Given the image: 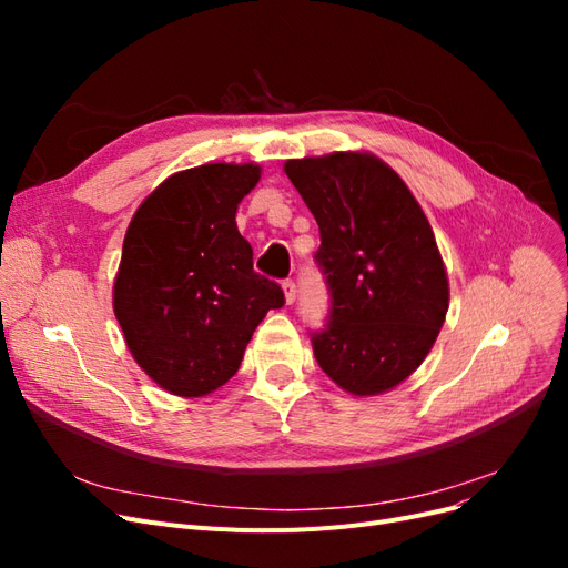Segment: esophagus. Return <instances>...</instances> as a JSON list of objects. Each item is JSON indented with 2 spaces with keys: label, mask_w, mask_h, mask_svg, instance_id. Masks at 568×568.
Segmentation results:
<instances>
[{
  "label": "esophagus",
  "mask_w": 568,
  "mask_h": 568,
  "mask_svg": "<svg viewBox=\"0 0 568 568\" xmlns=\"http://www.w3.org/2000/svg\"><path fill=\"white\" fill-rule=\"evenodd\" d=\"M282 288H284V298H286V303H288V305L294 303V301H296V284L291 282V280H284V282H282Z\"/></svg>",
  "instance_id": "1"
}]
</instances>
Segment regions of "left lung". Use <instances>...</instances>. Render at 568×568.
Wrapping results in <instances>:
<instances>
[{
	"mask_svg": "<svg viewBox=\"0 0 568 568\" xmlns=\"http://www.w3.org/2000/svg\"><path fill=\"white\" fill-rule=\"evenodd\" d=\"M320 225L315 263L329 315L311 332L322 372L376 395L415 372L448 313V277L432 225L405 182L369 153L286 161Z\"/></svg>",
	"mask_w": 568,
	"mask_h": 568,
	"instance_id": "1",
	"label": "left lung"
}]
</instances>
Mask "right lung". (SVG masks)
Returning a JSON list of instances; mask_svg holds the SVG:
<instances>
[{
  "label": "right lung",
  "mask_w": 568,
  "mask_h": 568,
  "mask_svg": "<svg viewBox=\"0 0 568 568\" xmlns=\"http://www.w3.org/2000/svg\"><path fill=\"white\" fill-rule=\"evenodd\" d=\"M261 168L209 163L168 178L134 213L113 288L132 357L161 388L196 398L236 374L284 291L253 270L236 209Z\"/></svg>",
  "instance_id": "right-lung-1"
}]
</instances>
